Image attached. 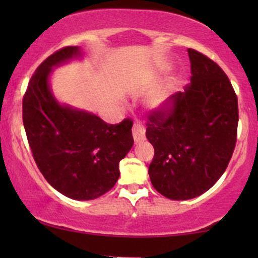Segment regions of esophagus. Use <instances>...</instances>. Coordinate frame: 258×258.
I'll list each match as a JSON object with an SVG mask.
<instances>
[{
	"label": "esophagus",
	"instance_id": "1",
	"mask_svg": "<svg viewBox=\"0 0 258 258\" xmlns=\"http://www.w3.org/2000/svg\"><path fill=\"white\" fill-rule=\"evenodd\" d=\"M133 136H134V141H135L136 143L141 142V141H143L146 139V132H144V128L142 126L141 123H135L133 126Z\"/></svg>",
	"mask_w": 258,
	"mask_h": 258
}]
</instances>
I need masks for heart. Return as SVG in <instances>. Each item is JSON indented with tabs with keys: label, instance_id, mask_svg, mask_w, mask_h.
I'll use <instances>...</instances> for the list:
<instances>
[{
	"label": "heart",
	"instance_id": "heart-1",
	"mask_svg": "<svg viewBox=\"0 0 258 258\" xmlns=\"http://www.w3.org/2000/svg\"><path fill=\"white\" fill-rule=\"evenodd\" d=\"M147 104L151 110L156 111H169L174 104V89L172 87L167 86L155 90L148 97Z\"/></svg>",
	"mask_w": 258,
	"mask_h": 258
}]
</instances>
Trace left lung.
<instances>
[{"mask_svg": "<svg viewBox=\"0 0 258 258\" xmlns=\"http://www.w3.org/2000/svg\"><path fill=\"white\" fill-rule=\"evenodd\" d=\"M190 84L169 111H153L146 136L155 155L150 181L161 195L183 201L209 190L223 175L237 140L238 102L221 67L188 49Z\"/></svg>", "mask_w": 258, "mask_h": 258, "instance_id": "1", "label": "left lung"}]
</instances>
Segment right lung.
Returning a JSON list of instances; mask_svg holds the SVG:
<instances>
[{
	"label": "right lung",
	"mask_w": 258,
	"mask_h": 258,
	"mask_svg": "<svg viewBox=\"0 0 258 258\" xmlns=\"http://www.w3.org/2000/svg\"><path fill=\"white\" fill-rule=\"evenodd\" d=\"M81 56L79 47H66L38 66L23 97V124L34 160L49 184L69 199L88 201L115 185L119 161L134 139L132 119L108 124L91 112L59 104L52 95V68Z\"/></svg>",
	"instance_id": "add662e5"
}]
</instances>
